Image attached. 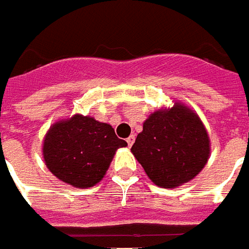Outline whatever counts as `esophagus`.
Instances as JSON below:
<instances>
[{
  "mask_svg": "<svg viewBox=\"0 0 249 249\" xmlns=\"http://www.w3.org/2000/svg\"><path fill=\"white\" fill-rule=\"evenodd\" d=\"M126 141H127L128 146H131V145L134 144V141H136V136H134V134H131V136L128 137V138H127V140H126Z\"/></svg>",
  "mask_w": 249,
  "mask_h": 249,
  "instance_id": "obj_1",
  "label": "esophagus"
}]
</instances>
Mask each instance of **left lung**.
Segmentation results:
<instances>
[{"mask_svg": "<svg viewBox=\"0 0 249 249\" xmlns=\"http://www.w3.org/2000/svg\"><path fill=\"white\" fill-rule=\"evenodd\" d=\"M131 152L158 186L173 189L189 182L210 158V138L197 113L175 103L144 122Z\"/></svg>", "mask_w": 249, "mask_h": 249, "instance_id": "obj_1", "label": "left lung"}]
</instances>
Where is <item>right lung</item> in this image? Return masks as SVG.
<instances>
[{
    "mask_svg": "<svg viewBox=\"0 0 249 249\" xmlns=\"http://www.w3.org/2000/svg\"><path fill=\"white\" fill-rule=\"evenodd\" d=\"M126 145L111 124L74 115L49 128L43 140V159L60 181L85 189L103 179L115 152Z\"/></svg>",
    "mask_w": 249,
    "mask_h": 249,
    "instance_id": "1",
    "label": "right lung"
}]
</instances>
